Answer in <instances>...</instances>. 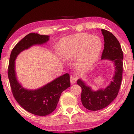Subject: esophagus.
<instances>
[{
	"label": "esophagus",
	"mask_w": 134,
	"mask_h": 134,
	"mask_svg": "<svg viewBox=\"0 0 134 134\" xmlns=\"http://www.w3.org/2000/svg\"><path fill=\"white\" fill-rule=\"evenodd\" d=\"M77 80V77H76L75 76H71L70 77V83L71 85H74L76 83Z\"/></svg>",
	"instance_id": "esophagus-1"
}]
</instances>
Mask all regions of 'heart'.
<instances>
[{"instance_id":"heart-1","label":"heart","mask_w":134,"mask_h":134,"mask_svg":"<svg viewBox=\"0 0 134 134\" xmlns=\"http://www.w3.org/2000/svg\"><path fill=\"white\" fill-rule=\"evenodd\" d=\"M102 48V41L98 36L80 33L62 39L58 44L61 57L65 60L76 57L77 63L90 66L98 59Z\"/></svg>"}]
</instances>
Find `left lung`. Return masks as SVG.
<instances>
[{
    "instance_id": "obj_1",
    "label": "left lung",
    "mask_w": 134,
    "mask_h": 134,
    "mask_svg": "<svg viewBox=\"0 0 134 134\" xmlns=\"http://www.w3.org/2000/svg\"><path fill=\"white\" fill-rule=\"evenodd\" d=\"M104 36V49L102 60L113 62L115 66V74L110 85L104 89L94 91L82 79L77 80V85L81 87V101L87 109L97 111L107 107L116 98L122 79L123 54L120 43L113 34L102 29Z\"/></svg>"
}]
</instances>
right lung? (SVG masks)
<instances>
[{"instance_id":"add662e5","label":"right lung","mask_w":134,"mask_h":134,"mask_svg":"<svg viewBox=\"0 0 134 134\" xmlns=\"http://www.w3.org/2000/svg\"><path fill=\"white\" fill-rule=\"evenodd\" d=\"M49 37L35 33L27 35L12 49L8 68L9 81L15 100L25 110L38 116L47 115L55 110L62 92L70 87V75L65 74L38 89L28 90L18 82L15 61L21 51L32 46L46 43Z\"/></svg>"}]
</instances>
